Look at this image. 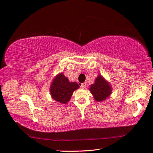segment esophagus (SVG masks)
Listing matches in <instances>:
<instances>
[{
	"instance_id": "esophagus-1",
	"label": "esophagus",
	"mask_w": 153,
	"mask_h": 153,
	"mask_svg": "<svg viewBox=\"0 0 153 153\" xmlns=\"http://www.w3.org/2000/svg\"><path fill=\"white\" fill-rule=\"evenodd\" d=\"M80 87L82 88H85L86 87V82H84V83H82L80 84Z\"/></svg>"
}]
</instances>
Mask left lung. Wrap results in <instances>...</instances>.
<instances>
[{
    "mask_svg": "<svg viewBox=\"0 0 153 153\" xmlns=\"http://www.w3.org/2000/svg\"><path fill=\"white\" fill-rule=\"evenodd\" d=\"M89 90L96 101L105 100L110 96L112 92V88L110 84L100 74L96 78L94 84L90 86Z\"/></svg>",
    "mask_w": 153,
    "mask_h": 153,
    "instance_id": "1",
    "label": "left lung"
}]
</instances>
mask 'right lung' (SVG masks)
<instances>
[{
    "instance_id": "obj_1",
    "label": "right lung",
    "mask_w": 153,
    "mask_h": 153,
    "mask_svg": "<svg viewBox=\"0 0 153 153\" xmlns=\"http://www.w3.org/2000/svg\"><path fill=\"white\" fill-rule=\"evenodd\" d=\"M79 88L76 82H70L63 73L54 78L51 84L50 91L52 98L61 103L65 104L69 101L74 90Z\"/></svg>"
}]
</instances>
